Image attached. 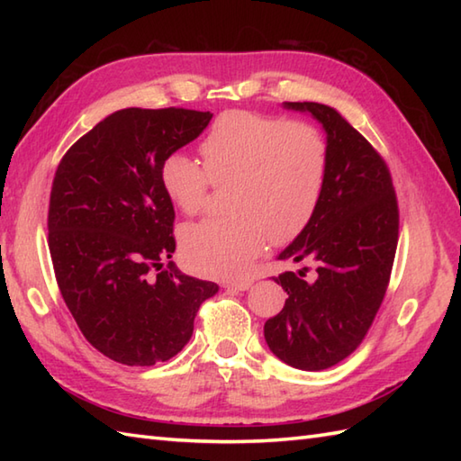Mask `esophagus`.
<instances>
[{"label": "esophagus", "mask_w": 461, "mask_h": 461, "mask_svg": "<svg viewBox=\"0 0 461 461\" xmlns=\"http://www.w3.org/2000/svg\"><path fill=\"white\" fill-rule=\"evenodd\" d=\"M251 283H253V281H249V279H241V281H225V283H223V287H228V289H236V291H248V289L251 287Z\"/></svg>", "instance_id": "1"}]
</instances>
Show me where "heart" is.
<instances>
[{"mask_svg": "<svg viewBox=\"0 0 461 461\" xmlns=\"http://www.w3.org/2000/svg\"><path fill=\"white\" fill-rule=\"evenodd\" d=\"M203 168L184 152L160 166L168 200L185 215L203 210L212 184H223L230 213L188 225L182 253L212 277H238L266 246L295 240L321 202L329 170L327 140L307 122L251 111H228L200 144Z\"/></svg>", "mask_w": 461, "mask_h": 461, "instance_id": "b5f03b06", "label": "heart"}]
</instances>
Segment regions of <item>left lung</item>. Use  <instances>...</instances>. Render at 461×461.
<instances>
[{
  "mask_svg": "<svg viewBox=\"0 0 461 461\" xmlns=\"http://www.w3.org/2000/svg\"><path fill=\"white\" fill-rule=\"evenodd\" d=\"M309 113L327 134L329 170L309 225L279 253L315 263L276 277L287 299L263 327L267 347L299 370H325L347 358L368 332L393 271L398 203L386 162L345 116L321 103H283Z\"/></svg>",
  "mask_w": 461,
  "mask_h": 461,
  "instance_id": "1",
  "label": "left lung"
}]
</instances>
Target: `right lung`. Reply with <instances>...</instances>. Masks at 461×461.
I'll list each match as a JSON object with an SVG mask.
<instances>
[{
  "label": "right lung",
  "instance_id": "right-lung-1",
  "mask_svg": "<svg viewBox=\"0 0 461 461\" xmlns=\"http://www.w3.org/2000/svg\"><path fill=\"white\" fill-rule=\"evenodd\" d=\"M212 116L116 111L59 162L47 218L57 285L85 339L121 365L178 355L200 305L220 289L170 261L174 205L160 184L162 160L198 139Z\"/></svg>",
  "mask_w": 461,
  "mask_h": 461
}]
</instances>
